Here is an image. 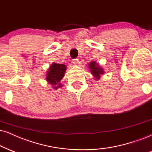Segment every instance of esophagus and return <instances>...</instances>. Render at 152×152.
<instances>
[{
	"label": "esophagus",
	"instance_id": "1",
	"mask_svg": "<svg viewBox=\"0 0 152 152\" xmlns=\"http://www.w3.org/2000/svg\"><path fill=\"white\" fill-rule=\"evenodd\" d=\"M72 63H73V64H75V65H77V64H79V59H74L72 61Z\"/></svg>",
	"mask_w": 152,
	"mask_h": 152
}]
</instances>
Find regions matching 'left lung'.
Listing matches in <instances>:
<instances>
[{"label":"left lung","mask_w":152,"mask_h":152,"mask_svg":"<svg viewBox=\"0 0 152 152\" xmlns=\"http://www.w3.org/2000/svg\"><path fill=\"white\" fill-rule=\"evenodd\" d=\"M88 67H89V70L91 71V74L94 77V79L96 80V81L100 79L101 76L103 75L105 73L104 68L101 67L99 65V63H97L95 61H91L88 64Z\"/></svg>","instance_id":"left-lung-1"}]
</instances>
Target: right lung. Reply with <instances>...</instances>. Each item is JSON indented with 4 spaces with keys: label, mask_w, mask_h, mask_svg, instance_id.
Segmentation results:
<instances>
[{
    "label": "right lung",
    "mask_w": 152,
    "mask_h": 152,
    "mask_svg": "<svg viewBox=\"0 0 152 152\" xmlns=\"http://www.w3.org/2000/svg\"><path fill=\"white\" fill-rule=\"evenodd\" d=\"M66 70L67 66L65 64L53 63L46 72V81L52 86L53 89L61 88L63 86L61 83V80L65 76Z\"/></svg>",
    "instance_id": "1"
}]
</instances>
